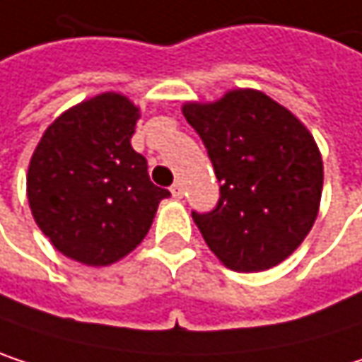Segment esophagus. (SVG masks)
<instances>
[{
	"mask_svg": "<svg viewBox=\"0 0 362 362\" xmlns=\"http://www.w3.org/2000/svg\"><path fill=\"white\" fill-rule=\"evenodd\" d=\"M170 190H172V197H174V199H182V197H184V186H182V182H176Z\"/></svg>",
	"mask_w": 362,
	"mask_h": 362,
	"instance_id": "esophagus-1",
	"label": "esophagus"
}]
</instances>
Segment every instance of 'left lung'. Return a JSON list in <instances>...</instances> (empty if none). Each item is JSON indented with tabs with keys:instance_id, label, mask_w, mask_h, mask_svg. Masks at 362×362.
Instances as JSON below:
<instances>
[{
	"instance_id": "obj_1",
	"label": "left lung",
	"mask_w": 362,
	"mask_h": 362,
	"mask_svg": "<svg viewBox=\"0 0 362 362\" xmlns=\"http://www.w3.org/2000/svg\"><path fill=\"white\" fill-rule=\"evenodd\" d=\"M220 182L209 214L192 211L207 247L235 272L281 264L310 233L321 205L323 157L308 127L259 90L184 103Z\"/></svg>"
}]
</instances>
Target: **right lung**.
I'll return each mask as SVG.
<instances>
[{
    "mask_svg": "<svg viewBox=\"0 0 362 362\" xmlns=\"http://www.w3.org/2000/svg\"><path fill=\"white\" fill-rule=\"evenodd\" d=\"M138 119L127 96L98 94L56 117L31 157L27 197L37 226L86 266H109L134 252L170 197L132 148Z\"/></svg>",
    "mask_w": 362,
    "mask_h": 362,
    "instance_id": "1",
    "label": "right lung"
}]
</instances>
